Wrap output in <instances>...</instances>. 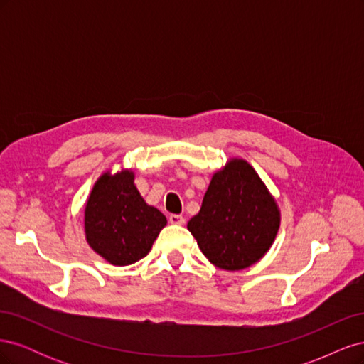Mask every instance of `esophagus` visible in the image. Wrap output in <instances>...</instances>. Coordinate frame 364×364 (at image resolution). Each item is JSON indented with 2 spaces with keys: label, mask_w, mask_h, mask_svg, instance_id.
Instances as JSON below:
<instances>
[{
  "label": "esophagus",
  "mask_w": 364,
  "mask_h": 364,
  "mask_svg": "<svg viewBox=\"0 0 364 364\" xmlns=\"http://www.w3.org/2000/svg\"><path fill=\"white\" fill-rule=\"evenodd\" d=\"M168 222L171 225H183L185 223V218L182 215H179V214H170Z\"/></svg>",
  "instance_id": "1"
}]
</instances>
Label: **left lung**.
Segmentation results:
<instances>
[{"label": "left lung", "instance_id": "1", "mask_svg": "<svg viewBox=\"0 0 364 364\" xmlns=\"http://www.w3.org/2000/svg\"><path fill=\"white\" fill-rule=\"evenodd\" d=\"M186 226L214 266L241 270L272 246L279 211L257 171L246 161L232 159L213 176L199 214Z\"/></svg>", "mask_w": 364, "mask_h": 364}]
</instances>
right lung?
<instances>
[{
  "instance_id": "obj_1",
  "label": "right lung",
  "mask_w": 364,
  "mask_h": 364,
  "mask_svg": "<svg viewBox=\"0 0 364 364\" xmlns=\"http://www.w3.org/2000/svg\"><path fill=\"white\" fill-rule=\"evenodd\" d=\"M165 225V215L141 197L132 171L103 174L85 208L87 243L114 266L144 258Z\"/></svg>"
}]
</instances>
